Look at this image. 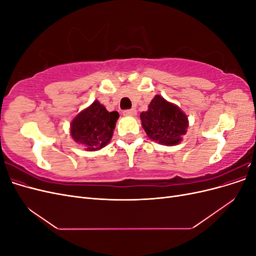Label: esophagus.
Wrapping results in <instances>:
<instances>
[{
  "label": "esophagus",
  "mask_w": 256,
  "mask_h": 256,
  "mask_svg": "<svg viewBox=\"0 0 256 256\" xmlns=\"http://www.w3.org/2000/svg\"><path fill=\"white\" fill-rule=\"evenodd\" d=\"M122 114H124V115H126V116H134V115H136V109L125 110V111L122 112Z\"/></svg>",
  "instance_id": "1"
}]
</instances>
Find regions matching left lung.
Listing matches in <instances>:
<instances>
[{"instance_id": "8db88e82", "label": "left lung", "mask_w": 256, "mask_h": 256, "mask_svg": "<svg viewBox=\"0 0 256 256\" xmlns=\"http://www.w3.org/2000/svg\"><path fill=\"white\" fill-rule=\"evenodd\" d=\"M140 118L148 138L166 146L180 143L189 125L187 115L180 108L166 102L160 95L154 97L148 110L142 112Z\"/></svg>"}]
</instances>
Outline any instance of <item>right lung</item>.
Here are the masks:
<instances>
[{"mask_svg": "<svg viewBox=\"0 0 256 256\" xmlns=\"http://www.w3.org/2000/svg\"><path fill=\"white\" fill-rule=\"evenodd\" d=\"M120 114L106 111L104 106L95 100L81 111L70 124V134L74 142L85 146L88 152L102 150L111 141Z\"/></svg>", "mask_w": 256, "mask_h": 256, "instance_id": "obj_1", "label": "right lung"}]
</instances>
